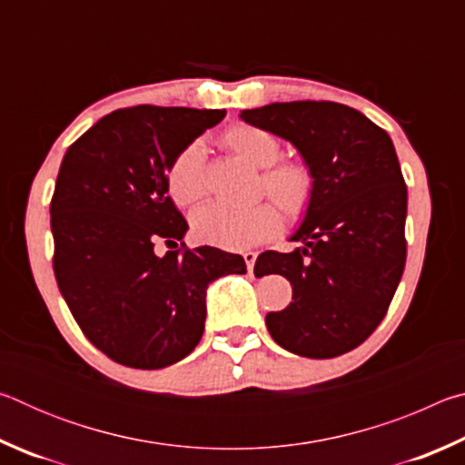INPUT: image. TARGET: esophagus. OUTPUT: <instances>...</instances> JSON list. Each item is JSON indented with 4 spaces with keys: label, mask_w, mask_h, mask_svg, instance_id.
Returning a JSON list of instances; mask_svg holds the SVG:
<instances>
[{
    "label": "esophagus",
    "mask_w": 465,
    "mask_h": 465,
    "mask_svg": "<svg viewBox=\"0 0 465 465\" xmlns=\"http://www.w3.org/2000/svg\"><path fill=\"white\" fill-rule=\"evenodd\" d=\"M256 252H243V261H246L248 272H254V262H256Z\"/></svg>",
    "instance_id": "obj_1"
}]
</instances>
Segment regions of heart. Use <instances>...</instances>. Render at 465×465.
I'll return each mask as SVG.
<instances>
[{"label": "heart", "instance_id": "1", "mask_svg": "<svg viewBox=\"0 0 465 465\" xmlns=\"http://www.w3.org/2000/svg\"><path fill=\"white\" fill-rule=\"evenodd\" d=\"M223 143L252 168L262 170L258 193L269 194L291 222L308 213L316 196V176L302 160H279L281 143L272 133L252 124H235L223 133ZM168 191L183 207L199 203L207 194V160L199 141L180 149L170 163ZM279 209L272 203H258L246 209L209 203L194 211L191 223L196 238L204 243L223 250H246L281 232Z\"/></svg>", "mask_w": 465, "mask_h": 465}]
</instances>
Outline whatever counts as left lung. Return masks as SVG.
<instances>
[{"label": "left lung", "instance_id": "obj_1", "mask_svg": "<svg viewBox=\"0 0 465 465\" xmlns=\"http://www.w3.org/2000/svg\"><path fill=\"white\" fill-rule=\"evenodd\" d=\"M242 121L293 143L316 196L291 235L293 252H264L256 277L282 274L293 302L266 313L274 342L295 355H344L380 326L406 264L408 193L388 133L338 102H274Z\"/></svg>", "mask_w": 465, "mask_h": 465}]
</instances>
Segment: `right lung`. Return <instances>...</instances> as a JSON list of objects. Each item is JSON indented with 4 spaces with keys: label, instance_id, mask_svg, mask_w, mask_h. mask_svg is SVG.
Returning <instances> with one entry per match:
<instances>
[{
    "label": "right lung",
    "instance_id": "right-lung-1",
    "mask_svg": "<svg viewBox=\"0 0 465 465\" xmlns=\"http://www.w3.org/2000/svg\"><path fill=\"white\" fill-rule=\"evenodd\" d=\"M225 110L133 106L94 124L63 157L51 201L53 271L88 341L116 363L162 369L191 355L209 282L243 274L240 254L201 246L155 256L188 223L168 196L180 149Z\"/></svg>",
    "mask_w": 465,
    "mask_h": 465
}]
</instances>
